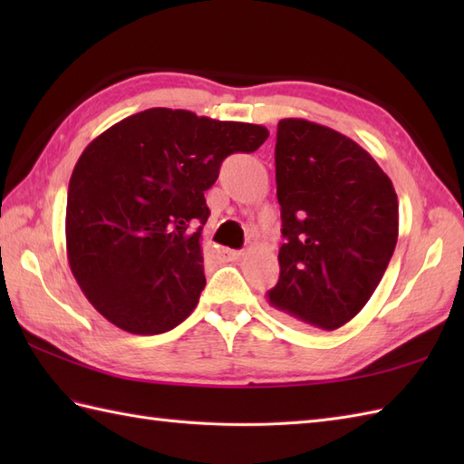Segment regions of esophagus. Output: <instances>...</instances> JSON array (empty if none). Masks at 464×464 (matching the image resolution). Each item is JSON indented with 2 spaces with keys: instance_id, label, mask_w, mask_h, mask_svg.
Segmentation results:
<instances>
[{
  "instance_id": "1",
  "label": "esophagus",
  "mask_w": 464,
  "mask_h": 464,
  "mask_svg": "<svg viewBox=\"0 0 464 464\" xmlns=\"http://www.w3.org/2000/svg\"><path fill=\"white\" fill-rule=\"evenodd\" d=\"M241 255H243V251H235V249H227V247L217 249V259H219L221 263H229V261L239 259Z\"/></svg>"
}]
</instances>
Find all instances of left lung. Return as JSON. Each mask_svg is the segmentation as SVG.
<instances>
[{"label": "left lung", "instance_id": "1", "mask_svg": "<svg viewBox=\"0 0 464 464\" xmlns=\"http://www.w3.org/2000/svg\"><path fill=\"white\" fill-rule=\"evenodd\" d=\"M275 179L285 243L269 304L339 329L367 304L395 251V187L347 135L293 117L277 125Z\"/></svg>", "mask_w": 464, "mask_h": 464}]
</instances>
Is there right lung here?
I'll use <instances>...</instances> for the list:
<instances>
[{"label": "right lung", "instance_id": "right-lung-1", "mask_svg": "<svg viewBox=\"0 0 464 464\" xmlns=\"http://www.w3.org/2000/svg\"><path fill=\"white\" fill-rule=\"evenodd\" d=\"M267 127L153 107L85 147L69 179L67 259L83 295L127 333L189 317L205 287V191L227 155L253 153Z\"/></svg>", "mask_w": 464, "mask_h": 464}]
</instances>
